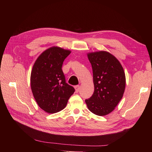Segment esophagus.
Returning a JSON list of instances; mask_svg holds the SVG:
<instances>
[{
    "label": "esophagus",
    "mask_w": 152,
    "mask_h": 152,
    "mask_svg": "<svg viewBox=\"0 0 152 152\" xmlns=\"http://www.w3.org/2000/svg\"><path fill=\"white\" fill-rule=\"evenodd\" d=\"M74 88H75V90H76V92L78 93L79 91H80V86H76L75 87H74Z\"/></svg>",
    "instance_id": "34e87169"
}]
</instances>
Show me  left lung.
I'll use <instances>...</instances> for the list:
<instances>
[{
	"mask_svg": "<svg viewBox=\"0 0 152 152\" xmlns=\"http://www.w3.org/2000/svg\"><path fill=\"white\" fill-rule=\"evenodd\" d=\"M93 69L94 93L86 99L88 108L97 115L112 112L123 97L125 74L119 61L105 51L88 53Z\"/></svg>",
	"mask_w": 152,
	"mask_h": 152,
	"instance_id": "obj_1",
	"label": "left lung"
}]
</instances>
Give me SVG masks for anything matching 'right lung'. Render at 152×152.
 <instances>
[{"label": "right lung", "instance_id": "add662e5", "mask_svg": "<svg viewBox=\"0 0 152 152\" xmlns=\"http://www.w3.org/2000/svg\"><path fill=\"white\" fill-rule=\"evenodd\" d=\"M70 50L53 46L37 58L31 74V87L39 107L49 114L66 107L68 100L75 89L66 83L62 70L64 60Z\"/></svg>", "mask_w": 152, "mask_h": 152}]
</instances>
